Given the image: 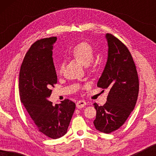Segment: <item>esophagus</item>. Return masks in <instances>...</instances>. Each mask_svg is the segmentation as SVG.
Listing matches in <instances>:
<instances>
[{
    "label": "esophagus",
    "instance_id": "34e87169",
    "mask_svg": "<svg viewBox=\"0 0 156 156\" xmlns=\"http://www.w3.org/2000/svg\"><path fill=\"white\" fill-rule=\"evenodd\" d=\"M86 105H87V102L85 101L84 100H80V101H78L76 104V107H77L78 108L84 107Z\"/></svg>",
    "mask_w": 156,
    "mask_h": 156
}]
</instances>
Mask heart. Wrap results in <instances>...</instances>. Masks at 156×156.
I'll use <instances>...</instances> for the list:
<instances>
[{"instance_id":"obj_1","label":"heart","mask_w":156,"mask_h":156,"mask_svg":"<svg viewBox=\"0 0 156 156\" xmlns=\"http://www.w3.org/2000/svg\"><path fill=\"white\" fill-rule=\"evenodd\" d=\"M70 55L76 60L84 65H87L91 62L94 56V49L90 43L87 42H79L69 50ZM64 71V65L61 63L57 68V72L62 74Z\"/></svg>"}]
</instances>
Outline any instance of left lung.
Wrapping results in <instances>:
<instances>
[{"label": "left lung", "instance_id": "8db88e82", "mask_svg": "<svg viewBox=\"0 0 156 156\" xmlns=\"http://www.w3.org/2000/svg\"><path fill=\"white\" fill-rule=\"evenodd\" d=\"M108 42V59L97 87L109 92L103 106L93 104L97 110L94 125L98 131L110 133L119 129L135 107L139 81L132 55L120 40L111 33Z\"/></svg>", "mask_w": 156, "mask_h": 156}]
</instances>
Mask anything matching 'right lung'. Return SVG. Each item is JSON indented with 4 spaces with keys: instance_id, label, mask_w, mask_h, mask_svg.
<instances>
[{
    "instance_id": "obj_1",
    "label": "right lung",
    "mask_w": 156,
    "mask_h": 156,
    "mask_svg": "<svg viewBox=\"0 0 156 156\" xmlns=\"http://www.w3.org/2000/svg\"><path fill=\"white\" fill-rule=\"evenodd\" d=\"M57 37L43 38L32 44L23 59L19 74V94L33 123L40 133L56 139L67 133L75 103L66 99L54 106L48 101L57 82L53 63Z\"/></svg>"
}]
</instances>
